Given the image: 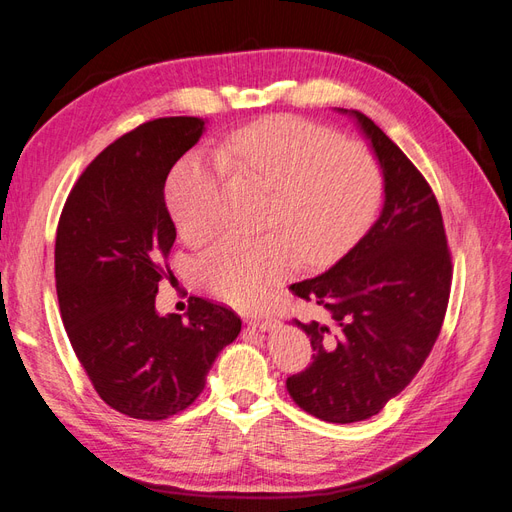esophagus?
Returning a JSON list of instances; mask_svg holds the SVG:
<instances>
[{
  "mask_svg": "<svg viewBox=\"0 0 512 512\" xmlns=\"http://www.w3.org/2000/svg\"><path fill=\"white\" fill-rule=\"evenodd\" d=\"M247 324H250L252 329H260V331H273L277 322H275L273 318H250V320H247Z\"/></svg>",
  "mask_w": 512,
  "mask_h": 512,
  "instance_id": "1",
  "label": "esophagus"
}]
</instances>
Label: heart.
I'll return each instance as SVG.
<instances>
[{
  "label": "heart",
  "mask_w": 512,
  "mask_h": 512,
  "mask_svg": "<svg viewBox=\"0 0 512 512\" xmlns=\"http://www.w3.org/2000/svg\"><path fill=\"white\" fill-rule=\"evenodd\" d=\"M222 160L273 192L267 226L275 235L226 237L200 258L203 284L222 301L258 307L299 267L337 260L374 215L382 173L374 153L299 117L280 115L232 132ZM222 162L190 153L166 185V205L181 235L200 243L220 228Z\"/></svg>",
  "instance_id": "b5f03b06"
}]
</instances>
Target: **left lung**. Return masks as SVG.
Wrapping results in <instances>:
<instances>
[{"label": "left lung", "instance_id": "1", "mask_svg": "<svg viewBox=\"0 0 512 512\" xmlns=\"http://www.w3.org/2000/svg\"><path fill=\"white\" fill-rule=\"evenodd\" d=\"M356 119L380 164L384 205L363 239L335 265L290 290L327 309V322H299L314 361L286 380L294 404L320 421L356 423L378 414L423 367L451 294V252L438 200L389 136Z\"/></svg>", "mask_w": 512, "mask_h": 512}]
</instances>
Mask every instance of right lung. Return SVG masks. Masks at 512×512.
I'll return each instance as SVG.
<instances>
[{
	"mask_svg": "<svg viewBox=\"0 0 512 512\" xmlns=\"http://www.w3.org/2000/svg\"><path fill=\"white\" fill-rule=\"evenodd\" d=\"M205 123L162 117L117 138L76 181L57 226V299L74 354L104 404L143 421L194 404L241 331L232 309L200 297L185 318L156 309L177 237L166 177Z\"/></svg>",
	"mask_w": 512,
	"mask_h": 512,
	"instance_id": "right-lung-1",
	"label": "right lung"
}]
</instances>
